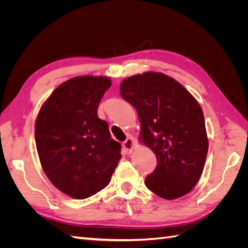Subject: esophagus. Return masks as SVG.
<instances>
[{"label": "esophagus", "instance_id": "esophagus-1", "mask_svg": "<svg viewBox=\"0 0 248 248\" xmlns=\"http://www.w3.org/2000/svg\"><path fill=\"white\" fill-rule=\"evenodd\" d=\"M136 146H137V145H136V141H134V140L131 139V138L127 139V140L123 142V148H124L125 152H126L127 154L132 153V151L134 150V148H136Z\"/></svg>", "mask_w": 248, "mask_h": 248}]
</instances>
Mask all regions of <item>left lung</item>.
I'll return each mask as SVG.
<instances>
[{
    "label": "left lung",
    "mask_w": 248,
    "mask_h": 248,
    "mask_svg": "<svg viewBox=\"0 0 248 248\" xmlns=\"http://www.w3.org/2000/svg\"><path fill=\"white\" fill-rule=\"evenodd\" d=\"M120 94L137 109L140 140L156 155L157 167L145 180L148 189L166 200L190 192L209 146L199 102L176 79L151 71L125 78Z\"/></svg>",
    "instance_id": "8db88e82"
}]
</instances>
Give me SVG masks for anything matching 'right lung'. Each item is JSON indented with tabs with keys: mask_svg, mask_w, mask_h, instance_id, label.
<instances>
[{
	"mask_svg": "<svg viewBox=\"0 0 248 248\" xmlns=\"http://www.w3.org/2000/svg\"><path fill=\"white\" fill-rule=\"evenodd\" d=\"M110 78L77 77L64 81L43 103L35 123L41 167L57 188L84 200L108 186L121 159L97 108Z\"/></svg>",
	"mask_w": 248,
	"mask_h": 248,
	"instance_id": "add662e5",
	"label": "right lung"
}]
</instances>
